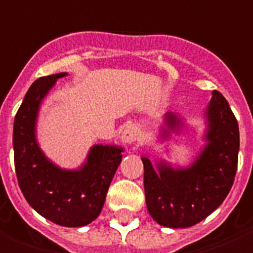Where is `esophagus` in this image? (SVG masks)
I'll list each match as a JSON object with an SVG mask.
<instances>
[{"mask_svg": "<svg viewBox=\"0 0 253 253\" xmlns=\"http://www.w3.org/2000/svg\"><path fill=\"white\" fill-rule=\"evenodd\" d=\"M122 142L123 143H127V145H131L134 142L138 141L139 138V132H138V128H136L134 125H128L123 128L122 131Z\"/></svg>", "mask_w": 253, "mask_h": 253, "instance_id": "obj_1", "label": "esophagus"}]
</instances>
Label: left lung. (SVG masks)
Returning a JSON list of instances; mask_svg holds the SVG:
<instances>
[{"instance_id": "8db88e82", "label": "left lung", "mask_w": 253, "mask_h": 253, "mask_svg": "<svg viewBox=\"0 0 253 253\" xmlns=\"http://www.w3.org/2000/svg\"><path fill=\"white\" fill-rule=\"evenodd\" d=\"M207 146L185 169H173L160 162L155 170L147 157L145 168L146 205L160 225L188 228L203 221L220 207L229 193L236 175L240 135L239 125L226 99L213 91L207 108ZM162 136L179 130L182 122L175 114L165 115Z\"/></svg>"}]
</instances>
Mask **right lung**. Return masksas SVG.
<instances>
[{
  "label": "right lung",
  "mask_w": 253,
  "mask_h": 253,
  "mask_svg": "<svg viewBox=\"0 0 253 253\" xmlns=\"http://www.w3.org/2000/svg\"><path fill=\"white\" fill-rule=\"evenodd\" d=\"M65 72L37 79L14 118L13 149L17 179L24 197L37 213L61 226H83L102 211L122 147L95 145L78 170L53 165L37 145L36 119L41 100Z\"/></svg>",
  "instance_id": "obj_1"
}]
</instances>
